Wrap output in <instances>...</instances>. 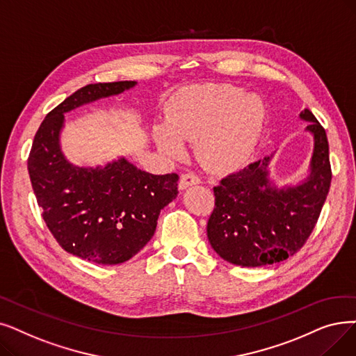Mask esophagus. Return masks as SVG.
<instances>
[{
	"mask_svg": "<svg viewBox=\"0 0 356 356\" xmlns=\"http://www.w3.org/2000/svg\"><path fill=\"white\" fill-rule=\"evenodd\" d=\"M199 183H200V179L196 175H193V173H184L180 177L179 188L183 191V189H188L189 186H192V184H199Z\"/></svg>",
	"mask_w": 356,
	"mask_h": 356,
	"instance_id": "esophagus-1",
	"label": "esophagus"
}]
</instances>
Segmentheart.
Wrapping results in <instances>:
<instances>
[{"instance_id": "heart-1", "label": "heart", "mask_w": 356, "mask_h": 356, "mask_svg": "<svg viewBox=\"0 0 356 356\" xmlns=\"http://www.w3.org/2000/svg\"><path fill=\"white\" fill-rule=\"evenodd\" d=\"M266 123V106L256 95L229 84H205L170 100L154 140L168 154L196 141L199 159L216 172L244 167L253 157Z\"/></svg>"}]
</instances>
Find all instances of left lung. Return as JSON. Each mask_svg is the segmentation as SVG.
Returning a JSON list of instances; mask_svg holds the SVG:
<instances>
[{
  "instance_id": "8db88e82",
  "label": "left lung",
  "mask_w": 356,
  "mask_h": 356,
  "mask_svg": "<svg viewBox=\"0 0 356 356\" xmlns=\"http://www.w3.org/2000/svg\"><path fill=\"white\" fill-rule=\"evenodd\" d=\"M314 138L310 175L297 186L276 188L269 179L272 156L224 177L213 188L215 207L208 220L212 249L229 264L257 268L296 254L310 237L327 197L332 168L329 143L314 115L300 113Z\"/></svg>"
}]
</instances>
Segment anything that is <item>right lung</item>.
Returning a JSON list of instances; mask_svg holds the SVG:
<instances>
[{
	"label": "right lung",
	"mask_w": 356,
	"mask_h": 356,
	"mask_svg": "<svg viewBox=\"0 0 356 356\" xmlns=\"http://www.w3.org/2000/svg\"><path fill=\"white\" fill-rule=\"evenodd\" d=\"M136 81L88 84L46 115L27 168L42 216L63 249L97 265L134 257L152 238L160 211L177 196L176 173L151 175L120 157L104 167H79L60 151L65 113L120 95Z\"/></svg>",
	"instance_id": "1"
}]
</instances>
